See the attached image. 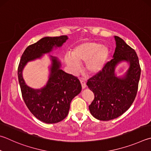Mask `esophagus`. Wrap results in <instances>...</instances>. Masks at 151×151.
Returning a JSON list of instances; mask_svg holds the SVG:
<instances>
[{
  "instance_id": "34e87169",
  "label": "esophagus",
  "mask_w": 151,
  "mask_h": 151,
  "mask_svg": "<svg viewBox=\"0 0 151 151\" xmlns=\"http://www.w3.org/2000/svg\"><path fill=\"white\" fill-rule=\"evenodd\" d=\"M81 83L82 88H86V82H85L83 80V79H81Z\"/></svg>"
}]
</instances>
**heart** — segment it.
<instances>
[{"label":"heart","instance_id":"heart-1","mask_svg":"<svg viewBox=\"0 0 151 151\" xmlns=\"http://www.w3.org/2000/svg\"><path fill=\"white\" fill-rule=\"evenodd\" d=\"M70 55L65 56V60L71 72L77 73L80 70L78 64L86 63L87 73L94 75L102 70L108 58L109 50L98 43L86 42L75 46Z\"/></svg>","mask_w":151,"mask_h":151}]
</instances>
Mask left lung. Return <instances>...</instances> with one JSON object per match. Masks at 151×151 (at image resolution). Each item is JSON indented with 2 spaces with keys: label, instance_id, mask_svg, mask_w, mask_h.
Wrapping results in <instances>:
<instances>
[{
  "label": "left lung",
  "instance_id": "left-lung-1",
  "mask_svg": "<svg viewBox=\"0 0 151 151\" xmlns=\"http://www.w3.org/2000/svg\"><path fill=\"white\" fill-rule=\"evenodd\" d=\"M116 47L113 59L102 70L90 78L87 85L94 94L89 106L91 114L101 121H108L122 115L132 105L137 93L141 67L135 51L122 38L115 36ZM122 60L130 66L123 78L114 76V68Z\"/></svg>",
  "mask_w": 151,
  "mask_h": 151
}]
</instances>
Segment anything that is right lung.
<instances>
[{
	"label": "right lung",
	"mask_w": 151,
	"mask_h": 151,
	"mask_svg": "<svg viewBox=\"0 0 151 151\" xmlns=\"http://www.w3.org/2000/svg\"><path fill=\"white\" fill-rule=\"evenodd\" d=\"M67 39V35L42 38L25 49L18 65V81L24 102L37 119L46 123H58L67 116L71 100L81 91V84L76 76L60 69L61 63L52 56L49 81L42 89L34 90L27 86L22 70L28 61L40 58L53 47H60Z\"/></svg>",
	"instance_id": "add662e5"
}]
</instances>
